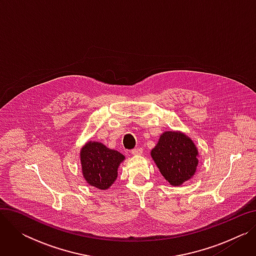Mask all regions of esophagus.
Returning a JSON list of instances; mask_svg holds the SVG:
<instances>
[{"label": "esophagus", "mask_w": 256, "mask_h": 256, "mask_svg": "<svg viewBox=\"0 0 256 256\" xmlns=\"http://www.w3.org/2000/svg\"><path fill=\"white\" fill-rule=\"evenodd\" d=\"M142 152H143V150L140 148V147L132 150V154H134V156H140V154H142Z\"/></svg>", "instance_id": "esophagus-1"}]
</instances>
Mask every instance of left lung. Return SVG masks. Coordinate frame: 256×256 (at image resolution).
<instances>
[{"label":"left lung","mask_w":256,"mask_h":256,"mask_svg":"<svg viewBox=\"0 0 256 256\" xmlns=\"http://www.w3.org/2000/svg\"><path fill=\"white\" fill-rule=\"evenodd\" d=\"M150 156L160 174L173 186L191 180L199 162L193 140L180 130L164 132Z\"/></svg>","instance_id":"obj_1"}]
</instances>
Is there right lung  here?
<instances>
[{
  "instance_id": "add662e5",
  "label": "right lung",
  "mask_w": 256,
  "mask_h": 256,
  "mask_svg": "<svg viewBox=\"0 0 256 256\" xmlns=\"http://www.w3.org/2000/svg\"><path fill=\"white\" fill-rule=\"evenodd\" d=\"M80 158L86 182L96 189L106 190L116 180L118 168L126 156L100 142L88 141L80 148Z\"/></svg>"
}]
</instances>
